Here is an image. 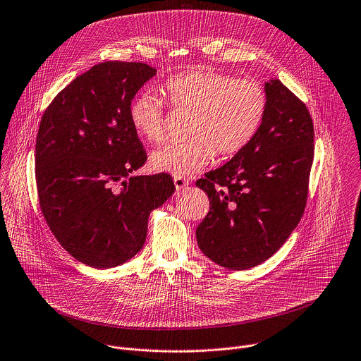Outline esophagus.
Returning a JSON list of instances; mask_svg holds the SVG:
<instances>
[{"instance_id":"obj_1","label":"esophagus","mask_w":361,"mask_h":361,"mask_svg":"<svg viewBox=\"0 0 361 361\" xmlns=\"http://www.w3.org/2000/svg\"><path fill=\"white\" fill-rule=\"evenodd\" d=\"M188 180L183 178V177H174V185H176V190L180 191V190H184L187 185H188Z\"/></svg>"}]
</instances>
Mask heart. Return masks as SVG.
<instances>
[{"instance_id":"b5f03b06","label":"heart","mask_w":361,"mask_h":361,"mask_svg":"<svg viewBox=\"0 0 361 361\" xmlns=\"http://www.w3.org/2000/svg\"><path fill=\"white\" fill-rule=\"evenodd\" d=\"M164 91L171 105L192 114L188 143L167 145L150 154L154 171L190 177L204 170L216 150L231 156L245 149L257 133L266 112V94L252 80H235L215 71H185L170 77ZM133 130L152 145L166 140L161 101L139 94L129 106Z\"/></svg>"}]
</instances>
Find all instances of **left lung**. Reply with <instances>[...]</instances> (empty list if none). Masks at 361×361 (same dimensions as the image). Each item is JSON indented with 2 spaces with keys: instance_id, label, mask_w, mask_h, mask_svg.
<instances>
[{
  "instance_id": "obj_1",
  "label": "left lung",
  "mask_w": 361,
  "mask_h": 361,
  "mask_svg": "<svg viewBox=\"0 0 361 361\" xmlns=\"http://www.w3.org/2000/svg\"><path fill=\"white\" fill-rule=\"evenodd\" d=\"M266 112L250 143L197 181L209 212L197 243L214 263L247 270L270 259L300 224L314 160V123L280 80L264 82Z\"/></svg>"
}]
</instances>
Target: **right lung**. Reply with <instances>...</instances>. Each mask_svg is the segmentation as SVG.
Listing matches in <instances>:
<instances>
[{
    "instance_id": "add662e5",
    "label": "right lung",
    "mask_w": 361,
    "mask_h": 361,
    "mask_svg": "<svg viewBox=\"0 0 361 361\" xmlns=\"http://www.w3.org/2000/svg\"><path fill=\"white\" fill-rule=\"evenodd\" d=\"M156 73L145 63L95 64L42 116L35 149L40 209L57 242L85 266L111 269L135 257L150 212L176 190L166 173L133 174L147 157L129 106Z\"/></svg>"
}]
</instances>
